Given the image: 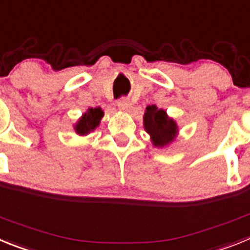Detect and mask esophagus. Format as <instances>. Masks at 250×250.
Segmentation results:
<instances>
[{
    "label": "esophagus",
    "mask_w": 250,
    "mask_h": 250,
    "mask_svg": "<svg viewBox=\"0 0 250 250\" xmlns=\"http://www.w3.org/2000/svg\"><path fill=\"white\" fill-rule=\"evenodd\" d=\"M117 107L121 112H129L132 109V103L128 99H121L117 104Z\"/></svg>",
    "instance_id": "obj_1"
}]
</instances>
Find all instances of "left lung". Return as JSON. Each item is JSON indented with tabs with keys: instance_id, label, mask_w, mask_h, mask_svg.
Wrapping results in <instances>:
<instances>
[{
	"instance_id": "8db88e82",
	"label": "left lung",
	"mask_w": 250,
	"mask_h": 250,
	"mask_svg": "<svg viewBox=\"0 0 250 250\" xmlns=\"http://www.w3.org/2000/svg\"><path fill=\"white\" fill-rule=\"evenodd\" d=\"M143 127L149 134L152 145L158 148L170 146L177 138L179 125L176 121L156 105H148L143 116Z\"/></svg>"
}]
</instances>
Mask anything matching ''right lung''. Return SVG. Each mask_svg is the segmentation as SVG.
Wrapping results in <instances>:
<instances>
[{"mask_svg":"<svg viewBox=\"0 0 250 250\" xmlns=\"http://www.w3.org/2000/svg\"><path fill=\"white\" fill-rule=\"evenodd\" d=\"M103 117L104 112L101 107L88 108L86 112H84L78 119L77 123H74V131L79 136H88L98 127Z\"/></svg>","mask_w":250,"mask_h":250,"instance_id":"add662e5","label":"right lung"}]
</instances>
